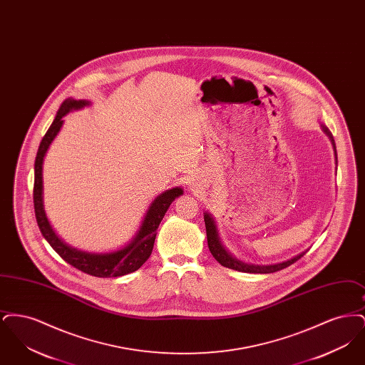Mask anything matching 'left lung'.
<instances>
[{"mask_svg":"<svg viewBox=\"0 0 365 365\" xmlns=\"http://www.w3.org/2000/svg\"><path fill=\"white\" fill-rule=\"evenodd\" d=\"M323 127V131L324 134L331 139L332 142V146H334V152H335V156H336V149H335V142L334 138L331 135L330 130L324 125ZM336 158V157H335ZM204 220H205V228H207V238H208V246L212 256L219 261L223 267L227 268H231V269H235V271H240V272H249V274H271V272H277L280 271L289 265H292L293 262L297 260H299L307 252H302L299 255H297L293 259L290 260L283 261V262H278V264H269V265H256V264H247V262H243L241 260H237L231 253H228L226 250V247L220 242V238H219V234H217V228L215 225V220L213 217L210 216V213L204 215Z\"/></svg>","mask_w":365,"mask_h":365,"instance_id":"1","label":"left lung"}]
</instances>
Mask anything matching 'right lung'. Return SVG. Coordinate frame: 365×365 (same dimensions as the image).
Returning a JSON list of instances; mask_svg holds the SVG:
<instances>
[{"label": "right lung", "mask_w": 365, "mask_h": 365, "mask_svg": "<svg viewBox=\"0 0 365 365\" xmlns=\"http://www.w3.org/2000/svg\"><path fill=\"white\" fill-rule=\"evenodd\" d=\"M90 105L86 100H66L49 130L46 131L45 137L41 140L34 164V209L35 217L38 227L43 235V238L49 242L53 249L57 252V255L64 261H67L76 269L88 274L91 277L98 278H116L123 277L127 274H131L140 268L145 261L148 260L152 255L153 245L156 240L157 228L160 226L165 212L170 208V205L174 202L175 198L183 194L180 187H174L171 190L164 191L158 194L156 198L152 201L150 207L146 210L145 217L142 220V225L139 227L135 237L131 240V242L127 243L124 247L109 252V253H88L78 250L67 243L63 242L54 232L45 209H43V179H42V165L43 158L58 131L63 127L64 116L75 109H82L83 106Z\"/></svg>", "instance_id": "obj_1"}]
</instances>
